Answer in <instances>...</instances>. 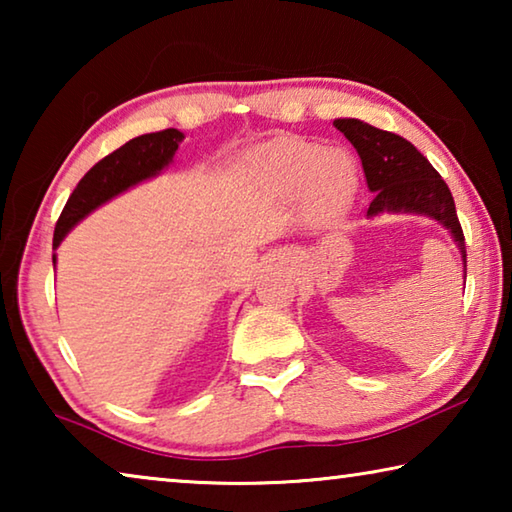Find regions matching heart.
I'll use <instances>...</instances> for the list:
<instances>
[{
  "instance_id": "b5f03b06",
  "label": "heart",
  "mask_w": 512,
  "mask_h": 512,
  "mask_svg": "<svg viewBox=\"0 0 512 512\" xmlns=\"http://www.w3.org/2000/svg\"><path fill=\"white\" fill-rule=\"evenodd\" d=\"M253 171L275 189L298 194L307 189L311 219L318 225L339 221L357 189V167L343 149L320 151L305 140L264 146L253 158Z\"/></svg>"
}]
</instances>
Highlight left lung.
Listing matches in <instances>:
<instances>
[{
  "mask_svg": "<svg viewBox=\"0 0 512 512\" xmlns=\"http://www.w3.org/2000/svg\"><path fill=\"white\" fill-rule=\"evenodd\" d=\"M334 126L357 149L370 192L368 216L381 212H415L440 221L452 232L465 264V237L452 192L431 162L404 140L359 119H334Z\"/></svg>",
  "mask_w": 512,
  "mask_h": 512,
  "instance_id": "left-lung-1",
  "label": "left lung"
}]
</instances>
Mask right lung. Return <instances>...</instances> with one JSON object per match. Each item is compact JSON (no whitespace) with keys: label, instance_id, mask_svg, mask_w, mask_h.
Masks as SVG:
<instances>
[{"label":"right lung","instance_id":"add662e5","mask_svg":"<svg viewBox=\"0 0 512 512\" xmlns=\"http://www.w3.org/2000/svg\"><path fill=\"white\" fill-rule=\"evenodd\" d=\"M183 137L185 135L176 131V128L146 133L126 142L124 146H119L117 151H112L106 158L94 164L81 178V183L76 185L72 196L67 198L63 212L58 216L54 230V248H58L63 237L85 214L97 210L101 203L110 201L112 196L137 185L140 180L155 176L162 167H167L173 153L178 149V144L183 142Z\"/></svg>","mask_w":512,"mask_h":512}]
</instances>
